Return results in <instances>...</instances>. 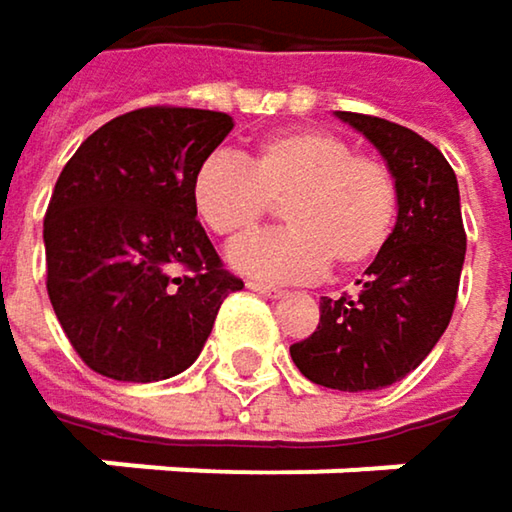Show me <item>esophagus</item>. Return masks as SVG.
I'll return each mask as SVG.
<instances>
[{"label": "esophagus", "instance_id": "esophagus-1", "mask_svg": "<svg viewBox=\"0 0 512 512\" xmlns=\"http://www.w3.org/2000/svg\"><path fill=\"white\" fill-rule=\"evenodd\" d=\"M249 287L260 293V296H269V299H281L284 296V290L281 287H272V284H263V281H249Z\"/></svg>", "mask_w": 512, "mask_h": 512}]
</instances>
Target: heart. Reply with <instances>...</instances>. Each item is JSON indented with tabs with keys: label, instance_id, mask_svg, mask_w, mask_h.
<instances>
[{
	"label": "heart",
	"instance_id": "heart-1",
	"mask_svg": "<svg viewBox=\"0 0 512 512\" xmlns=\"http://www.w3.org/2000/svg\"><path fill=\"white\" fill-rule=\"evenodd\" d=\"M192 207L207 231L237 243L281 204L284 222L231 249V266L263 281H305L329 263L358 269L385 252L397 225V180L376 156L329 130H281L243 162L207 156L192 174Z\"/></svg>",
	"mask_w": 512,
	"mask_h": 512
}]
</instances>
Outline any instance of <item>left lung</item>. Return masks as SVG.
I'll return each instance as SVG.
<instances>
[{"mask_svg": "<svg viewBox=\"0 0 512 512\" xmlns=\"http://www.w3.org/2000/svg\"><path fill=\"white\" fill-rule=\"evenodd\" d=\"M335 115L394 171L397 225L356 296L320 299L317 332L293 344L290 358L323 388L376 391L412 373L451 323L465 260L460 186L442 151L418 133L373 115Z\"/></svg>", "mask_w": 512, "mask_h": 512, "instance_id": "8db88e82", "label": "left lung"}]
</instances>
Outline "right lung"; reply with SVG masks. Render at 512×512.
Segmentation results:
<instances>
[{
  "label": "right lung",
  "instance_id": "add662e5",
  "mask_svg": "<svg viewBox=\"0 0 512 512\" xmlns=\"http://www.w3.org/2000/svg\"><path fill=\"white\" fill-rule=\"evenodd\" d=\"M234 130L210 109L112 118L52 189L44 246L52 311L79 358L118 382H156L201 356L228 293L192 207V174Z\"/></svg>",
  "mask_w": 512,
  "mask_h": 512
}]
</instances>
